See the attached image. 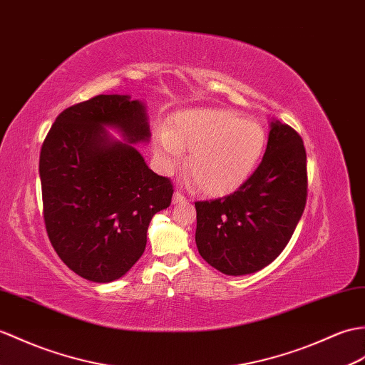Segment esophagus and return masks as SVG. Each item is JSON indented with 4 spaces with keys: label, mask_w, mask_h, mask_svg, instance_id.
Returning <instances> with one entry per match:
<instances>
[{
    "label": "esophagus",
    "mask_w": 365,
    "mask_h": 365,
    "mask_svg": "<svg viewBox=\"0 0 365 365\" xmlns=\"http://www.w3.org/2000/svg\"><path fill=\"white\" fill-rule=\"evenodd\" d=\"M186 202V197L183 196V194L180 191H175L174 197H173V203H185Z\"/></svg>",
    "instance_id": "obj_1"
}]
</instances>
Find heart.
<instances>
[{
    "label": "heart",
    "instance_id": "1",
    "mask_svg": "<svg viewBox=\"0 0 365 365\" xmlns=\"http://www.w3.org/2000/svg\"><path fill=\"white\" fill-rule=\"evenodd\" d=\"M264 146L266 133L259 124L217 108L177 115L171 132L158 137V154L166 165L179 162L182 150H190V180L211 196L240 188L255 171Z\"/></svg>",
    "mask_w": 365,
    "mask_h": 365
}]
</instances>
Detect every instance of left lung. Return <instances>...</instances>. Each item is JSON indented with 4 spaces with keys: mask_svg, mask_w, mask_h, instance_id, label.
Here are the masks:
<instances>
[{
    "mask_svg": "<svg viewBox=\"0 0 365 365\" xmlns=\"http://www.w3.org/2000/svg\"><path fill=\"white\" fill-rule=\"evenodd\" d=\"M307 196L303 140L292 127L272 121L255 173L230 196L194 203L200 257L225 275L261 270L289 242Z\"/></svg>",
    "mask_w": 365,
    "mask_h": 365,
    "instance_id": "obj_1",
    "label": "left lung"
}]
</instances>
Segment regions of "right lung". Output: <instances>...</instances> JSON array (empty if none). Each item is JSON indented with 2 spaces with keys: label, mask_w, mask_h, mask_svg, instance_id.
Listing matches in <instances>:
<instances>
[{
  "label": "right lung",
  "mask_w": 365,
  "mask_h": 365,
  "mask_svg": "<svg viewBox=\"0 0 365 365\" xmlns=\"http://www.w3.org/2000/svg\"><path fill=\"white\" fill-rule=\"evenodd\" d=\"M113 126L125 142L105 129ZM150 138L146 107L99 95L56 118L40 150L49 241L73 272L95 283L121 278L140 259L152 216L171 205L173 183L133 144Z\"/></svg>",
  "instance_id": "right-lung-1"
}]
</instances>
